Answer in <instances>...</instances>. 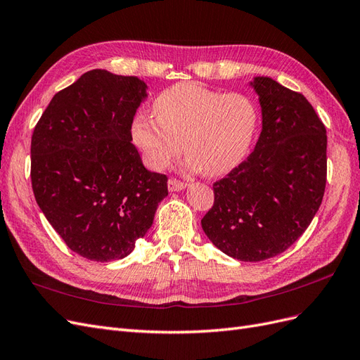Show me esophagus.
<instances>
[{
  "mask_svg": "<svg viewBox=\"0 0 360 360\" xmlns=\"http://www.w3.org/2000/svg\"><path fill=\"white\" fill-rule=\"evenodd\" d=\"M184 188H186V183L181 181V180H177V179H174V177H171L168 180V189L171 192H179V191H183Z\"/></svg>",
  "mask_w": 360,
  "mask_h": 360,
  "instance_id": "34e87169",
  "label": "esophagus"
}]
</instances>
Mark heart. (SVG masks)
Returning a JSON list of instances; mask_svg holds the SVG:
<instances>
[{
	"label": "heart",
	"mask_w": 360,
	"mask_h": 360,
	"mask_svg": "<svg viewBox=\"0 0 360 360\" xmlns=\"http://www.w3.org/2000/svg\"><path fill=\"white\" fill-rule=\"evenodd\" d=\"M155 114L139 111L132 120L134 143L148 167L167 168L183 144L189 165L207 177L236 168L248 155L258 126V110L250 97L195 82L162 91Z\"/></svg>",
	"instance_id": "heart-1"
}]
</instances>
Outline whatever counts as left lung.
I'll list each match as a JSON object with an SVG mask.
<instances>
[{
	"instance_id": "left-lung-1",
	"label": "left lung",
	"mask_w": 360,
	"mask_h": 360,
	"mask_svg": "<svg viewBox=\"0 0 360 360\" xmlns=\"http://www.w3.org/2000/svg\"><path fill=\"white\" fill-rule=\"evenodd\" d=\"M250 85L263 129L252 153L213 184L214 202L201 225L224 254L255 263L287 250L319 212L328 135L303 94L267 76Z\"/></svg>"
}]
</instances>
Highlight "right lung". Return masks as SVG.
<instances>
[{"mask_svg":"<svg viewBox=\"0 0 360 360\" xmlns=\"http://www.w3.org/2000/svg\"><path fill=\"white\" fill-rule=\"evenodd\" d=\"M147 97L136 76L94 69L58 91L31 138V184L48 222L91 261L127 257L168 195L132 144V120Z\"/></svg>","mask_w":360,"mask_h":360,"instance_id":"obj_1","label":"right lung"}]
</instances>
